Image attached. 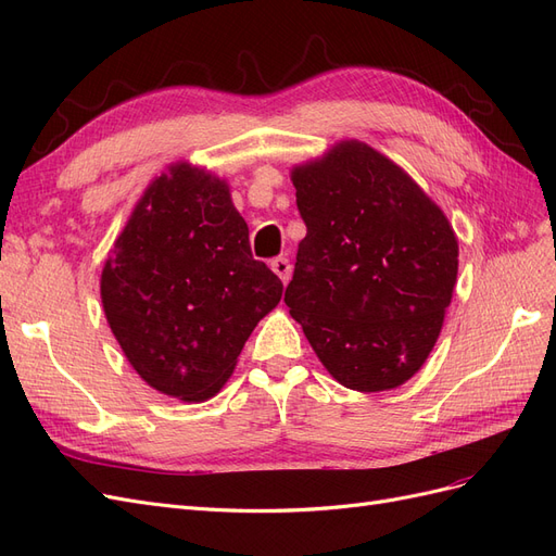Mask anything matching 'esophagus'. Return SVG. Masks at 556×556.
Segmentation results:
<instances>
[{
	"instance_id": "34e87169",
	"label": "esophagus",
	"mask_w": 556,
	"mask_h": 556,
	"mask_svg": "<svg viewBox=\"0 0 556 556\" xmlns=\"http://www.w3.org/2000/svg\"><path fill=\"white\" fill-rule=\"evenodd\" d=\"M271 268H274V274H276L282 282L290 280V276H292V264H290V260L276 257V260L271 262Z\"/></svg>"
}]
</instances>
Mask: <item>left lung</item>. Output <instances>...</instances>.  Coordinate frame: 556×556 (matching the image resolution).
Wrapping results in <instances>:
<instances>
[{
    "label": "left lung",
    "instance_id": "obj_1",
    "mask_svg": "<svg viewBox=\"0 0 556 556\" xmlns=\"http://www.w3.org/2000/svg\"><path fill=\"white\" fill-rule=\"evenodd\" d=\"M292 182L306 237L285 304L343 387L394 390L439 341L459 266L452 225L401 166L355 139L294 166Z\"/></svg>",
    "mask_w": 556,
    "mask_h": 556
}]
</instances>
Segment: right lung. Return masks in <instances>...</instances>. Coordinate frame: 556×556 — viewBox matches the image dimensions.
Listing matches in <instances>:
<instances>
[{"instance_id":"right-lung-1","label":"right lung","mask_w":556,"mask_h":556,"mask_svg":"<svg viewBox=\"0 0 556 556\" xmlns=\"http://www.w3.org/2000/svg\"><path fill=\"white\" fill-rule=\"evenodd\" d=\"M280 296V278L252 257L229 185L188 162L148 185L102 271L109 327L134 371L194 403L220 392Z\"/></svg>"}]
</instances>
